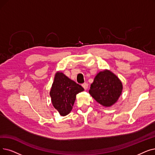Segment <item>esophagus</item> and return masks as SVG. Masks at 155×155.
Listing matches in <instances>:
<instances>
[{
  "mask_svg": "<svg viewBox=\"0 0 155 155\" xmlns=\"http://www.w3.org/2000/svg\"><path fill=\"white\" fill-rule=\"evenodd\" d=\"M82 86L84 87V89L85 90H87V88H88V84L84 83V84L82 85Z\"/></svg>",
  "mask_w": 155,
  "mask_h": 155,
  "instance_id": "esophagus-1",
  "label": "esophagus"
}]
</instances>
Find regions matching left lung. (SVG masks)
<instances>
[{
  "mask_svg": "<svg viewBox=\"0 0 155 155\" xmlns=\"http://www.w3.org/2000/svg\"><path fill=\"white\" fill-rule=\"evenodd\" d=\"M122 90L120 80L110 70H104L97 74L89 92L100 104L110 107L117 101Z\"/></svg>",
  "mask_w": 155,
  "mask_h": 155,
  "instance_id": "1",
  "label": "left lung"
}]
</instances>
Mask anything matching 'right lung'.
Returning <instances> with one entry per match:
<instances>
[{
    "label": "right lung",
    "mask_w": 155,
    "mask_h": 155,
    "mask_svg": "<svg viewBox=\"0 0 155 155\" xmlns=\"http://www.w3.org/2000/svg\"><path fill=\"white\" fill-rule=\"evenodd\" d=\"M84 90L81 85L58 71L50 91L53 106L61 116L67 115L72 110L76 95Z\"/></svg>",
    "instance_id": "1"
}]
</instances>
